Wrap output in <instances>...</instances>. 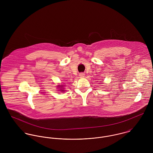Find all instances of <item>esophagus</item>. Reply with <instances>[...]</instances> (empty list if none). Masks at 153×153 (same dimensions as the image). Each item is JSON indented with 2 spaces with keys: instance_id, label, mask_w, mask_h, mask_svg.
<instances>
[{
  "instance_id": "esophagus-1",
  "label": "esophagus",
  "mask_w": 153,
  "mask_h": 153,
  "mask_svg": "<svg viewBox=\"0 0 153 153\" xmlns=\"http://www.w3.org/2000/svg\"><path fill=\"white\" fill-rule=\"evenodd\" d=\"M84 76H85L84 73H80V74H79V76H80L81 78H83V77H84Z\"/></svg>"
}]
</instances>
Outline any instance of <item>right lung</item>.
<instances>
[{
	"instance_id": "obj_1",
	"label": "right lung",
	"mask_w": 153,
	"mask_h": 153,
	"mask_svg": "<svg viewBox=\"0 0 153 153\" xmlns=\"http://www.w3.org/2000/svg\"><path fill=\"white\" fill-rule=\"evenodd\" d=\"M57 87H58V88H60V91H61V92L65 91V90H63V89H64L62 88L63 87H64V85H57Z\"/></svg>"
}]
</instances>
